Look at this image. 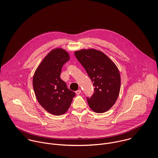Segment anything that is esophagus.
<instances>
[{
	"label": "esophagus",
	"instance_id": "1",
	"mask_svg": "<svg viewBox=\"0 0 158 158\" xmlns=\"http://www.w3.org/2000/svg\"><path fill=\"white\" fill-rule=\"evenodd\" d=\"M81 93V90H78L76 91V94L77 95H80Z\"/></svg>",
	"mask_w": 158,
	"mask_h": 158
}]
</instances>
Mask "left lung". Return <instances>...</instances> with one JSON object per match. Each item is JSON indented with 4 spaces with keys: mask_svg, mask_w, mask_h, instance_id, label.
<instances>
[{
    "mask_svg": "<svg viewBox=\"0 0 158 158\" xmlns=\"http://www.w3.org/2000/svg\"><path fill=\"white\" fill-rule=\"evenodd\" d=\"M74 55L95 87L94 94L87 98L89 107L96 113L107 111L120 93L121 79L117 66L103 52L94 49L77 51Z\"/></svg>",
    "mask_w": 158,
    "mask_h": 158,
    "instance_id": "8db88e82",
    "label": "left lung"
}]
</instances>
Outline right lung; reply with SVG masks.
I'll use <instances>...</instances> for the list:
<instances>
[{
    "label": "right lung",
    "mask_w": 158,
    "mask_h": 158,
    "mask_svg": "<svg viewBox=\"0 0 158 158\" xmlns=\"http://www.w3.org/2000/svg\"><path fill=\"white\" fill-rule=\"evenodd\" d=\"M69 60L63 49L51 51L36 69L33 87L40 104L49 113L61 115L69 109L75 93L60 78L63 65Z\"/></svg>",
    "instance_id": "1"
}]
</instances>
